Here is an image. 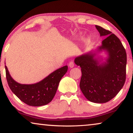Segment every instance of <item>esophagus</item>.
Instances as JSON below:
<instances>
[{
	"label": "esophagus",
	"mask_w": 133,
	"mask_h": 133,
	"mask_svg": "<svg viewBox=\"0 0 133 133\" xmlns=\"http://www.w3.org/2000/svg\"><path fill=\"white\" fill-rule=\"evenodd\" d=\"M69 66H70L71 68H72L74 66V63L73 61H71V62L69 63Z\"/></svg>",
	"instance_id": "1"
}]
</instances>
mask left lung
Masks as SVG:
<instances>
[{"label":"left lung","mask_w":133,"mask_h":133,"mask_svg":"<svg viewBox=\"0 0 133 133\" xmlns=\"http://www.w3.org/2000/svg\"><path fill=\"white\" fill-rule=\"evenodd\" d=\"M100 36H106L96 51L76 57L74 62L80 66L82 77L80 88L84 97L95 103H105L113 98L125 82L127 53L120 39L109 30L95 26ZM104 51L105 62L97 56Z\"/></svg>","instance_id":"1"}]
</instances>
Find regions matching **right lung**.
I'll return each mask as SVG.
<instances>
[{"label": "right lung", "mask_w": 133, "mask_h": 133, "mask_svg": "<svg viewBox=\"0 0 133 133\" xmlns=\"http://www.w3.org/2000/svg\"><path fill=\"white\" fill-rule=\"evenodd\" d=\"M5 70L8 84L13 93L26 104L38 107L52 101L61 78L67 72L68 66L57 69L43 80L31 84L19 83L12 78L6 66Z\"/></svg>", "instance_id": "add662e5"}]
</instances>
